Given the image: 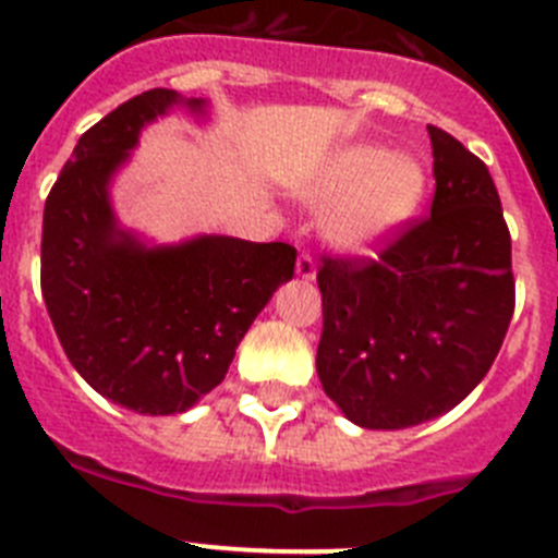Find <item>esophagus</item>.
<instances>
[{
  "mask_svg": "<svg viewBox=\"0 0 558 558\" xmlns=\"http://www.w3.org/2000/svg\"><path fill=\"white\" fill-rule=\"evenodd\" d=\"M295 276L299 279H304V282H313L315 279V259L310 254H299V259H295Z\"/></svg>",
  "mask_w": 558,
  "mask_h": 558,
  "instance_id": "34e87169",
  "label": "esophagus"
}]
</instances>
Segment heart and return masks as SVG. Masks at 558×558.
I'll return each instance as SVG.
<instances>
[{"instance_id":"obj_1","label":"heart","mask_w":558,"mask_h":558,"mask_svg":"<svg viewBox=\"0 0 558 558\" xmlns=\"http://www.w3.org/2000/svg\"><path fill=\"white\" fill-rule=\"evenodd\" d=\"M425 190V167L413 156H393L379 145H349L329 159L307 198L318 206L338 204L327 220L332 243L372 251L416 215Z\"/></svg>"}]
</instances>
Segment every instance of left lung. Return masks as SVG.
Here are the masks:
<instances>
[{
	"mask_svg": "<svg viewBox=\"0 0 558 558\" xmlns=\"http://www.w3.org/2000/svg\"><path fill=\"white\" fill-rule=\"evenodd\" d=\"M430 218L379 259L324 256L315 368L327 397L368 430L422 425L486 377L514 315L511 236L489 167L427 125Z\"/></svg>",
	"mask_w": 558,
	"mask_h": 558,
	"instance_id": "left-lung-1",
	"label": "left lung"
}]
</instances>
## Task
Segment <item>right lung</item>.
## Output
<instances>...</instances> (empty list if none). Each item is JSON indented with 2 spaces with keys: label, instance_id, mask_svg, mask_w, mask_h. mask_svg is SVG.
Returning a JSON list of instances; mask_svg holds the SVG:
<instances>
[{
  "label": "right lung",
  "instance_id": "right-lung-1",
  "mask_svg": "<svg viewBox=\"0 0 558 558\" xmlns=\"http://www.w3.org/2000/svg\"><path fill=\"white\" fill-rule=\"evenodd\" d=\"M206 100L150 88L77 140L44 204L41 293L69 363L100 397L145 416L190 411L220 386L295 248L201 234L150 245L113 215L111 181L142 128Z\"/></svg>",
  "mask_w": 558,
  "mask_h": 558
}]
</instances>
